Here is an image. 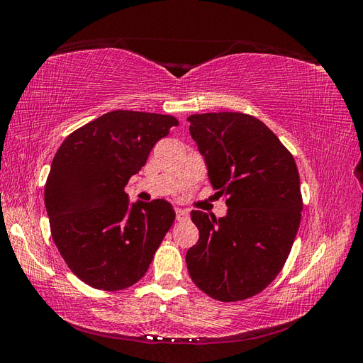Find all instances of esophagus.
I'll return each instance as SVG.
<instances>
[{"label": "esophagus", "instance_id": "1", "mask_svg": "<svg viewBox=\"0 0 363 363\" xmlns=\"http://www.w3.org/2000/svg\"><path fill=\"white\" fill-rule=\"evenodd\" d=\"M175 218H177V221H186V219H189V212L184 211V208L175 207Z\"/></svg>", "mask_w": 363, "mask_h": 363}]
</instances>
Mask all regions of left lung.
I'll return each mask as SVG.
<instances>
[{
  "mask_svg": "<svg viewBox=\"0 0 363 363\" xmlns=\"http://www.w3.org/2000/svg\"><path fill=\"white\" fill-rule=\"evenodd\" d=\"M213 189L227 215L192 211L200 239L186 252L192 281L219 301L265 289L286 262L303 211L300 175L291 152L255 116L238 112L191 115Z\"/></svg>",
  "mask_w": 363,
  "mask_h": 363,
  "instance_id": "left-lung-1",
  "label": "left lung"
}]
</instances>
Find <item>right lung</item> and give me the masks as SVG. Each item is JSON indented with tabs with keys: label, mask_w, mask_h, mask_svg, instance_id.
I'll list each match as a JSON object with an SVG mask.
<instances>
[{
	"label": "right lung",
	"mask_w": 363,
	"mask_h": 363,
	"mask_svg": "<svg viewBox=\"0 0 363 363\" xmlns=\"http://www.w3.org/2000/svg\"><path fill=\"white\" fill-rule=\"evenodd\" d=\"M179 121L169 115L113 111L62 142L45 184L51 236L69 269L103 291L145 276L175 212L164 200L125 194L156 142Z\"/></svg>",
	"instance_id": "1"
}]
</instances>
